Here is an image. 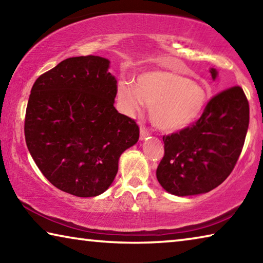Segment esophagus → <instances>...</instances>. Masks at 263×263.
I'll list each match as a JSON object with an SVG mask.
<instances>
[{"instance_id": "obj_1", "label": "esophagus", "mask_w": 263, "mask_h": 263, "mask_svg": "<svg viewBox=\"0 0 263 263\" xmlns=\"http://www.w3.org/2000/svg\"><path fill=\"white\" fill-rule=\"evenodd\" d=\"M149 136V131L144 125L140 126V139H145Z\"/></svg>"}]
</instances>
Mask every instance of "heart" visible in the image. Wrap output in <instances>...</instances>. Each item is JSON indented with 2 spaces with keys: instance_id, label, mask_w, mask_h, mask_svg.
Here are the masks:
<instances>
[{
  "instance_id": "b5f03b06",
  "label": "heart",
  "mask_w": 263,
  "mask_h": 263,
  "mask_svg": "<svg viewBox=\"0 0 263 263\" xmlns=\"http://www.w3.org/2000/svg\"><path fill=\"white\" fill-rule=\"evenodd\" d=\"M118 99L128 114L151 106V121L162 131L188 127L201 117L209 101V92L201 84L179 74L154 70L140 74L137 86L123 81L118 84Z\"/></svg>"
}]
</instances>
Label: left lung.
<instances>
[{
  "label": "left lung",
  "instance_id": "1",
  "mask_svg": "<svg viewBox=\"0 0 263 263\" xmlns=\"http://www.w3.org/2000/svg\"><path fill=\"white\" fill-rule=\"evenodd\" d=\"M212 79L217 70L211 68ZM249 124V104L241 87L218 92L193 125L163 136L164 154L157 169L162 188L176 196L208 193L232 173Z\"/></svg>",
  "mask_w": 263,
  "mask_h": 263
}]
</instances>
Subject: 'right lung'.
Wrapping results in <instances>:
<instances>
[{"instance_id":"right-lung-1","label":"right lung","mask_w":263,"mask_h":263,"mask_svg":"<svg viewBox=\"0 0 263 263\" xmlns=\"http://www.w3.org/2000/svg\"><path fill=\"white\" fill-rule=\"evenodd\" d=\"M110 61L68 58L31 89L24 135L43 175L65 193L94 197L109 188L124 151L139 139L135 119L114 106L117 81Z\"/></svg>"}]
</instances>
